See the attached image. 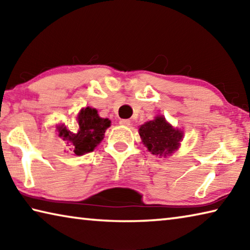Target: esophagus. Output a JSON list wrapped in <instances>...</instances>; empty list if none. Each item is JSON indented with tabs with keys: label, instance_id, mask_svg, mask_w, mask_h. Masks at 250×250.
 Masks as SVG:
<instances>
[{
	"label": "esophagus",
	"instance_id": "esophagus-1",
	"mask_svg": "<svg viewBox=\"0 0 250 250\" xmlns=\"http://www.w3.org/2000/svg\"><path fill=\"white\" fill-rule=\"evenodd\" d=\"M119 124L121 125H125V126H129L130 125V120L129 119H122V120H120V122Z\"/></svg>",
	"mask_w": 250,
	"mask_h": 250
}]
</instances>
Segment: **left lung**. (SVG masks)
<instances>
[{"label":"left lung","mask_w":250,"mask_h":250,"mask_svg":"<svg viewBox=\"0 0 250 250\" xmlns=\"http://www.w3.org/2000/svg\"><path fill=\"white\" fill-rule=\"evenodd\" d=\"M139 134L149 152L164 158L179 149L183 138V131L173 128L163 116H156L154 120L140 125Z\"/></svg>","instance_id":"8db88e82"}]
</instances>
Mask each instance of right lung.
<instances>
[{
	"label": "right lung",
	"mask_w": 250,
	"mask_h": 250,
	"mask_svg": "<svg viewBox=\"0 0 250 250\" xmlns=\"http://www.w3.org/2000/svg\"><path fill=\"white\" fill-rule=\"evenodd\" d=\"M78 130L71 132L64 125H58V135L71 146L76 155L92 152L103 141L105 130L110 126V120L100 118L97 110L87 107L80 110L77 117Z\"/></svg>",
	"instance_id": "obj_1"
}]
</instances>
